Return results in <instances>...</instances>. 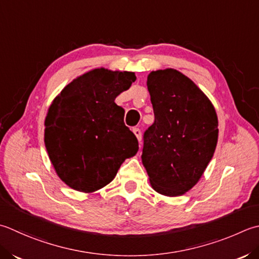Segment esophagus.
<instances>
[{"label":"esophagus","instance_id":"34e87169","mask_svg":"<svg viewBox=\"0 0 259 259\" xmlns=\"http://www.w3.org/2000/svg\"><path fill=\"white\" fill-rule=\"evenodd\" d=\"M133 131H134L135 136L137 137V139H138L139 144H141V131H140V129L139 128H134Z\"/></svg>","mask_w":259,"mask_h":259}]
</instances>
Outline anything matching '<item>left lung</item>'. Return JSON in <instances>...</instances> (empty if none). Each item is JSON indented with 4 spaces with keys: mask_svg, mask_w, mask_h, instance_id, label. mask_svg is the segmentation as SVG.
I'll use <instances>...</instances> for the list:
<instances>
[{
    "mask_svg": "<svg viewBox=\"0 0 259 259\" xmlns=\"http://www.w3.org/2000/svg\"><path fill=\"white\" fill-rule=\"evenodd\" d=\"M155 122L144 135L141 159L153 189L166 196L190 191L213 157L219 129L209 98L174 68L147 77Z\"/></svg>",
    "mask_w": 259,
    "mask_h": 259,
    "instance_id": "1",
    "label": "left lung"
}]
</instances>
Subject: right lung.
<instances>
[{"label": "right lung", "instance_id": "right-lung-1", "mask_svg": "<svg viewBox=\"0 0 259 259\" xmlns=\"http://www.w3.org/2000/svg\"><path fill=\"white\" fill-rule=\"evenodd\" d=\"M136 78L131 72L95 68L66 85L50 104L45 146L58 177L73 190L102 189L138 151L124 110L114 102Z\"/></svg>", "mask_w": 259, "mask_h": 259}]
</instances>
